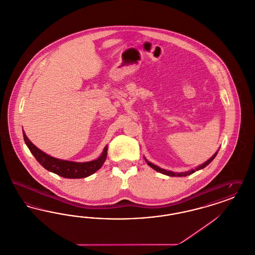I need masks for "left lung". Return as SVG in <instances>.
<instances>
[{
  "label": "left lung",
  "mask_w": 255,
  "mask_h": 255,
  "mask_svg": "<svg viewBox=\"0 0 255 255\" xmlns=\"http://www.w3.org/2000/svg\"><path fill=\"white\" fill-rule=\"evenodd\" d=\"M218 151L219 150H217V152H216V153H215L211 158H209V159H207L206 162H204L203 164H201V165L197 166V167L194 168V169L188 170V171H185V172H180V173H178V172H173V171H169V170L162 169V168L158 167V165H156V164H154V163L150 162L147 158H144V159H145L147 164H148L150 167H152L153 169L158 171V172L161 173V174H164V175H166V176H170V177H185V176H188V175H190V174H193L194 172L198 171V170H201L203 169V168H205V167L207 166V165H208V164H209V163L214 159V158L216 157V155L218 154Z\"/></svg>",
  "instance_id": "obj_1"
}]
</instances>
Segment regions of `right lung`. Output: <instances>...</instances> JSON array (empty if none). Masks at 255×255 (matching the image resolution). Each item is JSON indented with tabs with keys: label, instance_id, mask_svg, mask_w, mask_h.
<instances>
[{
	"label": "right lung",
	"instance_id": "1",
	"mask_svg": "<svg viewBox=\"0 0 255 255\" xmlns=\"http://www.w3.org/2000/svg\"><path fill=\"white\" fill-rule=\"evenodd\" d=\"M24 134V143L28 147L31 154L35 157L37 161L49 172L57 174L63 178L68 179H82L91 176L92 174L96 173L97 170L103 165L104 161L107 158V150L108 145L105 146L101 155L94 160L85 161V162H76L71 160H65L60 158L50 157L39 148H37L26 136V134L23 130Z\"/></svg>",
	"mask_w": 255,
	"mask_h": 255
}]
</instances>
